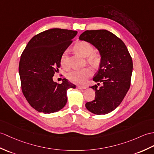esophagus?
I'll return each mask as SVG.
<instances>
[{
    "label": "esophagus",
    "instance_id": "esophagus-1",
    "mask_svg": "<svg viewBox=\"0 0 154 154\" xmlns=\"http://www.w3.org/2000/svg\"><path fill=\"white\" fill-rule=\"evenodd\" d=\"M77 88L78 89H80V90H84V89L87 88V87H83V86H80V85H77Z\"/></svg>",
    "mask_w": 154,
    "mask_h": 154
}]
</instances>
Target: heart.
I'll return each instance as SVG.
<instances>
[{"label":"heart","instance_id":"heart-1","mask_svg":"<svg viewBox=\"0 0 154 154\" xmlns=\"http://www.w3.org/2000/svg\"><path fill=\"white\" fill-rule=\"evenodd\" d=\"M74 49L78 54L83 57H88V62L92 64H96L99 61V56L94 51V47L92 45L85 41H81L75 45ZM67 52H63L60 58V64L64 68L67 66ZM92 75V71L90 68L82 69H74L71 71L67 75L69 81L77 84H85L88 79Z\"/></svg>","mask_w":154,"mask_h":154}]
</instances>
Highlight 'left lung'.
Returning <instances> with one entry per match:
<instances>
[{"label":"left lung","instance_id":"8db88e82","mask_svg":"<svg viewBox=\"0 0 154 154\" xmlns=\"http://www.w3.org/2000/svg\"><path fill=\"white\" fill-rule=\"evenodd\" d=\"M79 40L93 45L101 57L93 81L103 85L90 87L95 91V98L85 106L92 113L105 115L119 106L129 89L133 60L124 42L110 31L87 30L80 35Z\"/></svg>","mask_w":154,"mask_h":154}]
</instances>
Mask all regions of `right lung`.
I'll list each match as a JSON object with an SVG mask.
<instances>
[{"instance_id":"1","label":"right lung","mask_w":154,"mask_h":154,"mask_svg":"<svg viewBox=\"0 0 154 154\" xmlns=\"http://www.w3.org/2000/svg\"><path fill=\"white\" fill-rule=\"evenodd\" d=\"M77 31L54 28L35 35L29 41L19 64L21 89L30 106L38 112L52 113L66 106L69 88L75 85L63 79L58 84L53 76L60 67V58Z\"/></svg>"}]
</instances>
